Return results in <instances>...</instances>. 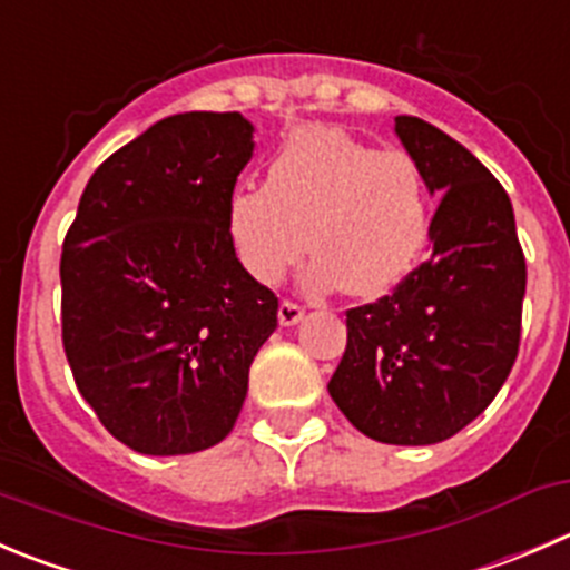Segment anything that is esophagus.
<instances>
[{"label": "esophagus", "mask_w": 570, "mask_h": 570, "mask_svg": "<svg viewBox=\"0 0 570 570\" xmlns=\"http://www.w3.org/2000/svg\"><path fill=\"white\" fill-rule=\"evenodd\" d=\"M278 320H281V325L301 323V320H303V308L297 306V303L284 301V303H281V308H278Z\"/></svg>", "instance_id": "obj_1"}]
</instances>
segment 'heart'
Wrapping results in <instances>:
<instances>
[{
    "mask_svg": "<svg viewBox=\"0 0 570 570\" xmlns=\"http://www.w3.org/2000/svg\"><path fill=\"white\" fill-rule=\"evenodd\" d=\"M225 230L258 284H278L312 245L317 258L303 275L312 295L345 286L381 297L412 275L429 245L432 191L409 153L303 127L273 156L264 186L230 191Z\"/></svg>",
    "mask_w": 570,
    "mask_h": 570,
    "instance_id": "b5f03b06",
    "label": "heart"
}]
</instances>
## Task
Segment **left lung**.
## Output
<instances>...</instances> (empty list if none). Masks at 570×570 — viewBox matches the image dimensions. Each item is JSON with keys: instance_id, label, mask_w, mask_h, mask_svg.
Instances as JSON below:
<instances>
[{"instance_id": "left-lung-1", "label": "left lung", "mask_w": 570, "mask_h": 570, "mask_svg": "<svg viewBox=\"0 0 570 570\" xmlns=\"http://www.w3.org/2000/svg\"><path fill=\"white\" fill-rule=\"evenodd\" d=\"M395 132L440 197L432 256L392 295L347 312L328 392L370 440L432 445L499 395L521 345L527 258L504 186L471 150L417 116Z\"/></svg>"}]
</instances>
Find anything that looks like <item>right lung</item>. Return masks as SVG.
Wrapping results in <instances>:
<instances>
[{"instance_id":"right-lung-1","label":"right lung","mask_w":570,"mask_h":570,"mask_svg":"<svg viewBox=\"0 0 570 570\" xmlns=\"http://www.w3.org/2000/svg\"><path fill=\"white\" fill-rule=\"evenodd\" d=\"M250 156L242 114L167 116L99 164L63 239L71 375L138 454H195L228 438L278 325V297L245 273L225 230Z\"/></svg>"}]
</instances>
